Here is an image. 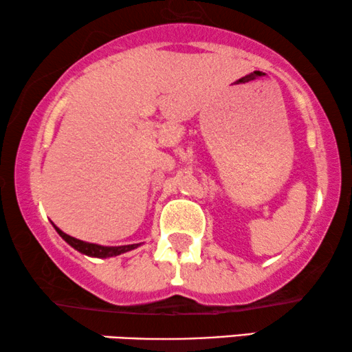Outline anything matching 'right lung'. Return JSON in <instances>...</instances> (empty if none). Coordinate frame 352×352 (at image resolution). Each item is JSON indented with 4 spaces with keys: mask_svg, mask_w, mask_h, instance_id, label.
Returning a JSON list of instances; mask_svg holds the SVG:
<instances>
[{
    "mask_svg": "<svg viewBox=\"0 0 352 352\" xmlns=\"http://www.w3.org/2000/svg\"><path fill=\"white\" fill-rule=\"evenodd\" d=\"M54 230L58 231V234L61 236L63 239H65L67 244L72 245V248H74L76 250H79V252H82V254L90 255V257H98V258L116 257V255L124 254V252H129V250L139 248V245H140V244H129V245H115V248H111V245L92 244V243H85V241L76 239V237L66 234V232H63V231L59 230V228H56V226H54Z\"/></svg>",
    "mask_w": 352,
    "mask_h": 352,
    "instance_id": "add662e5",
    "label": "right lung"
}]
</instances>
